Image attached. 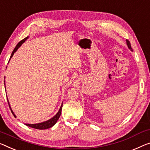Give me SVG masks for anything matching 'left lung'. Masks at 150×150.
I'll return each mask as SVG.
<instances>
[{"instance_id":"left-lung-1","label":"left lung","mask_w":150,"mask_h":150,"mask_svg":"<svg viewBox=\"0 0 150 150\" xmlns=\"http://www.w3.org/2000/svg\"><path fill=\"white\" fill-rule=\"evenodd\" d=\"M126 42H127V46H128V48H129V49H130L131 50H132V48H131V43H130V42L129 41V40H126Z\"/></svg>"}]
</instances>
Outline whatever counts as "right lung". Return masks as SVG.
Returning a JSON list of instances; mask_svg holds the SVG:
<instances>
[{
  "label": "right lung",
  "instance_id": "1",
  "mask_svg": "<svg viewBox=\"0 0 150 150\" xmlns=\"http://www.w3.org/2000/svg\"><path fill=\"white\" fill-rule=\"evenodd\" d=\"M29 36L26 37L25 38H24L23 40H22L21 41H20L19 43H18L17 44V46H15V48L14 50H13L12 54H11V57H10V59H11V58L13 57V54H14V53L16 52V51L19 49V48L20 46H21L22 44H23L24 42H25V40H27L28 39ZM9 59V61H10ZM9 62V61H8ZM4 79H5V77H4ZM4 85H5V81H4ZM5 87V86H4ZM5 89H6V87H5ZM8 100V105H9V107H10V109L11 112H12L13 115H14L15 117H16V115H15L14 112H13L12 109H11V106H10V104H9V102H8V100ZM62 104H61V108H60L59 110L58 111V112L56 114V115L54 116V117L52 118H51L50 119H49L48 120H46V121H44V122H40V123H35V124H26L27 126L30 127H32V128H33V129H40V130H42V129H49L50 128V127H53L54 125L56 123H57V120H59V118L60 117V116H61V110H62Z\"/></svg>",
  "mask_w": 150,
  "mask_h": 150
}]
</instances>
